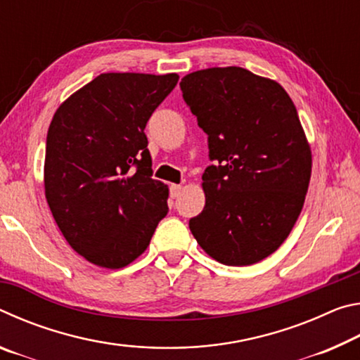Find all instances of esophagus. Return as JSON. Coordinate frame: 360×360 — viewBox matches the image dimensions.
<instances>
[{"label":"esophagus","mask_w":360,"mask_h":360,"mask_svg":"<svg viewBox=\"0 0 360 360\" xmlns=\"http://www.w3.org/2000/svg\"><path fill=\"white\" fill-rule=\"evenodd\" d=\"M181 191H182L181 184H173L172 187H169V195H172V198H178Z\"/></svg>","instance_id":"esophagus-1"}]
</instances>
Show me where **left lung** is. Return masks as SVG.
I'll list each match as a JSON object with an SVG mask.
<instances>
[{"instance_id":"1","label":"left lung","mask_w":360,"mask_h":360,"mask_svg":"<svg viewBox=\"0 0 360 360\" xmlns=\"http://www.w3.org/2000/svg\"><path fill=\"white\" fill-rule=\"evenodd\" d=\"M179 85L214 162L188 227L221 264H257L288 238L308 191L311 150L297 109L278 82L240 66L195 71Z\"/></svg>"}]
</instances>
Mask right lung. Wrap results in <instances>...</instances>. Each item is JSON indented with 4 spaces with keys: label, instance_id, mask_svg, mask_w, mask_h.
Listing matches in <instances>:
<instances>
[{
    "label": "right lung",
    "instance_id": "obj_1",
    "mask_svg": "<svg viewBox=\"0 0 360 360\" xmlns=\"http://www.w3.org/2000/svg\"><path fill=\"white\" fill-rule=\"evenodd\" d=\"M178 79L105 72L53 114L46 139V198L70 246L95 265H129L167 216L168 187L152 179L144 129Z\"/></svg>",
    "mask_w": 360,
    "mask_h": 360
}]
</instances>
